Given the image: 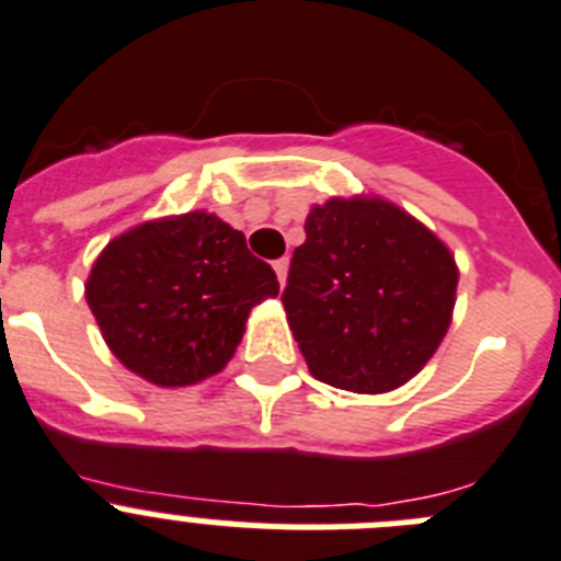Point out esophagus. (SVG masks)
<instances>
[{
	"instance_id": "34e87169",
	"label": "esophagus",
	"mask_w": 561,
	"mask_h": 561,
	"mask_svg": "<svg viewBox=\"0 0 561 561\" xmlns=\"http://www.w3.org/2000/svg\"><path fill=\"white\" fill-rule=\"evenodd\" d=\"M287 268H290V262H287L285 256H282V260H276V262H274L276 279H279V285H282V287H285V282H287Z\"/></svg>"
}]
</instances>
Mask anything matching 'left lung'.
<instances>
[{
	"instance_id": "1",
	"label": "left lung",
	"mask_w": 561,
	"mask_h": 561,
	"mask_svg": "<svg viewBox=\"0 0 561 561\" xmlns=\"http://www.w3.org/2000/svg\"><path fill=\"white\" fill-rule=\"evenodd\" d=\"M305 231L282 305L310 375L355 393L405 386L450 327V249L400 206L366 195L312 206Z\"/></svg>"
}]
</instances>
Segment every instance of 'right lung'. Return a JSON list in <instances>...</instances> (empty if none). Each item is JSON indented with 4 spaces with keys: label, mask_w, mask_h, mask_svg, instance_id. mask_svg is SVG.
Here are the masks:
<instances>
[{
    "label": "right lung",
    "mask_w": 561,
    "mask_h": 561,
    "mask_svg": "<svg viewBox=\"0 0 561 561\" xmlns=\"http://www.w3.org/2000/svg\"><path fill=\"white\" fill-rule=\"evenodd\" d=\"M276 293L274 268L251 254L243 231L201 209L114 237L85 282L108 350L161 388L218 375L251 307Z\"/></svg>",
    "instance_id": "right-lung-1"
}]
</instances>
